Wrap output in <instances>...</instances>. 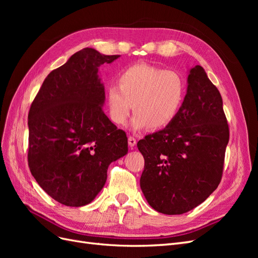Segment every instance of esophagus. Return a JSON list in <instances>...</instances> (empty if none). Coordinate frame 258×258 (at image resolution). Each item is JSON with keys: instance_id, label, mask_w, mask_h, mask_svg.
<instances>
[{"instance_id": "esophagus-1", "label": "esophagus", "mask_w": 258, "mask_h": 258, "mask_svg": "<svg viewBox=\"0 0 258 258\" xmlns=\"http://www.w3.org/2000/svg\"><path fill=\"white\" fill-rule=\"evenodd\" d=\"M128 143H129V146H130V147L136 146V144H137V139H136L135 137L130 136V137L128 138Z\"/></svg>"}]
</instances>
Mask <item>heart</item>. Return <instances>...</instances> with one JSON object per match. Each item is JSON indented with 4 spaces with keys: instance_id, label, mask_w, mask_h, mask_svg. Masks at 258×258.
Masks as SVG:
<instances>
[{
    "instance_id": "heart-1",
    "label": "heart",
    "mask_w": 258,
    "mask_h": 258,
    "mask_svg": "<svg viewBox=\"0 0 258 258\" xmlns=\"http://www.w3.org/2000/svg\"><path fill=\"white\" fill-rule=\"evenodd\" d=\"M117 86L107 89L106 102L113 122L123 124L131 113L135 129L157 130L172 122L184 103L186 81L172 70L151 64L132 66L121 72Z\"/></svg>"
}]
</instances>
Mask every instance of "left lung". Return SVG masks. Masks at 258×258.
<instances>
[{
    "instance_id": "8db88e82",
    "label": "left lung",
    "mask_w": 258,
    "mask_h": 258,
    "mask_svg": "<svg viewBox=\"0 0 258 258\" xmlns=\"http://www.w3.org/2000/svg\"><path fill=\"white\" fill-rule=\"evenodd\" d=\"M228 141L221 93L196 66L175 119L138 142L144 157L140 186L150 206L176 215L202 204L221 183Z\"/></svg>"
}]
</instances>
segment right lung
<instances>
[{
  "instance_id": "obj_1",
  "label": "right lung",
  "mask_w": 258,
  "mask_h": 258,
  "mask_svg": "<svg viewBox=\"0 0 258 258\" xmlns=\"http://www.w3.org/2000/svg\"><path fill=\"white\" fill-rule=\"evenodd\" d=\"M118 54L75 52L47 75L28 115V165L47 195L68 207L88 205L103 188L110 163L128 153L126 132L104 114L98 68Z\"/></svg>"
}]
</instances>
